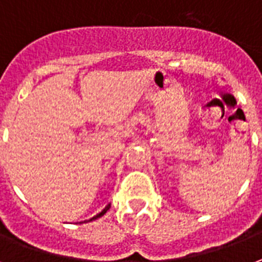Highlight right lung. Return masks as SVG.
Wrapping results in <instances>:
<instances>
[{
  "label": "right lung",
  "mask_w": 262,
  "mask_h": 262,
  "mask_svg": "<svg viewBox=\"0 0 262 262\" xmlns=\"http://www.w3.org/2000/svg\"><path fill=\"white\" fill-rule=\"evenodd\" d=\"M110 207H111V205H108V206H105V207H104V209H103V210L100 211L99 214H96V215H95V217H92V219H91V220H89V221H92V220H96V219H99V217H101V215H104V214H105V213H107V210H108Z\"/></svg>",
  "instance_id": "1"
}]
</instances>
